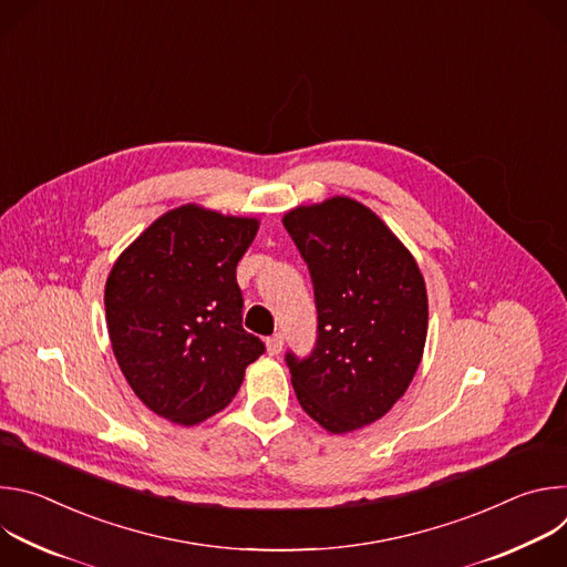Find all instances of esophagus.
<instances>
[{
    "instance_id": "34e87169",
    "label": "esophagus",
    "mask_w": 567,
    "mask_h": 567,
    "mask_svg": "<svg viewBox=\"0 0 567 567\" xmlns=\"http://www.w3.org/2000/svg\"><path fill=\"white\" fill-rule=\"evenodd\" d=\"M282 346H285L282 334H274V337H269V339H267V352H269L271 357L280 354V352H282Z\"/></svg>"
}]
</instances>
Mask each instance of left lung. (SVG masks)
Masks as SVG:
<instances>
[{
    "mask_svg": "<svg viewBox=\"0 0 567 567\" xmlns=\"http://www.w3.org/2000/svg\"><path fill=\"white\" fill-rule=\"evenodd\" d=\"M307 262L318 311L309 357L285 361L302 411L330 433L381 420L411 385L426 343L422 271L363 204L332 197L282 217Z\"/></svg>",
    "mask_w": 567,
    "mask_h": 567,
    "instance_id": "obj_1",
    "label": "left lung"
}]
</instances>
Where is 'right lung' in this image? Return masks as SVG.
<instances>
[{"mask_svg":"<svg viewBox=\"0 0 567 567\" xmlns=\"http://www.w3.org/2000/svg\"><path fill=\"white\" fill-rule=\"evenodd\" d=\"M260 221L186 204L114 262L105 316L114 357L145 406L182 426L219 413L265 343L241 328L237 262Z\"/></svg>","mask_w":567,"mask_h":567,"instance_id":"1","label":"right lung"}]
</instances>
